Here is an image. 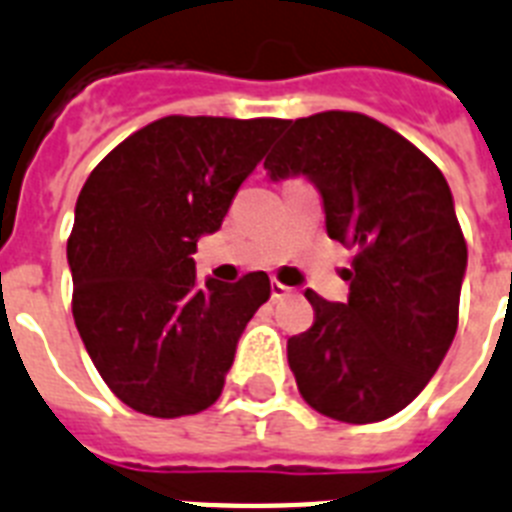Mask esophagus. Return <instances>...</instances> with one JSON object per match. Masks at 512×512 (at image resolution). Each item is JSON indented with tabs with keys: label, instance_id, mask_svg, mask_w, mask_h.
Listing matches in <instances>:
<instances>
[{
	"label": "esophagus",
	"instance_id": "esophagus-1",
	"mask_svg": "<svg viewBox=\"0 0 512 512\" xmlns=\"http://www.w3.org/2000/svg\"><path fill=\"white\" fill-rule=\"evenodd\" d=\"M287 295H293V287L282 285L280 280H272V298H274V301H282V298H287Z\"/></svg>",
	"mask_w": 512,
	"mask_h": 512
}]
</instances>
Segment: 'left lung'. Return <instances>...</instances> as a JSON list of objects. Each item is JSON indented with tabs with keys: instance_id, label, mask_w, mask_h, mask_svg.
<instances>
[{
	"instance_id": "1",
	"label": "left lung",
	"mask_w": 512,
	"mask_h": 512,
	"mask_svg": "<svg viewBox=\"0 0 512 512\" xmlns=\"http://www.w3.org/2000/svg\"><path fill=\"white\" fill-rule=\"evenodd\" d=\"M264 167L311 177L329 238L356 248L348 303L306 290L314 324L287 340L301 398L345 424L395 416L458 329L468 248L445 175L408 138L340 109L295 120Z\"/></svg>"
}]
</instances>
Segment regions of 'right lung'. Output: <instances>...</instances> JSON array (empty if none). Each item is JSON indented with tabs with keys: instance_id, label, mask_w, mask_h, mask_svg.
Returning a JSON list of instances; mask_svg holds the SVG:
<instances>
[{
	"instance_id": "add662e5",
	"label": "right lung",
	"mask_w": 512,
	"mask_h": 512,
	"mask_svg": "<svg viewBox=\"0 0 512 512\" xmlns=\"http://www.w3.org/2000/svg\"><path fill=\"white\" fill-rule=\"evenodd\" d=\"M287 120L170 114L88 175L67 238L73 316L109 390L133 411L193 416L217 403L238 337L272 285L196 280V243Z\"/></svg>"
}]
</instances>
